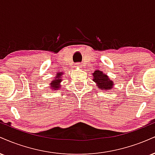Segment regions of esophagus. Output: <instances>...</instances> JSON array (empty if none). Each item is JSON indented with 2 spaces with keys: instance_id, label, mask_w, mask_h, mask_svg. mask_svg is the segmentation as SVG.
Instances as JSON below:
<instances>
[{
  "instance_id": "esophagus-1",
  "label": "esophagus",
  "mask_w": 155,
  "mask_h": 155,
  "mask_svg": "<svg viewBox=\"0 0 155 155\" xmlns=\"http://www.w3.org/2000/svg\"><path fill=\"white\" fill-rule=\"evenodd\" d=\"M76 68H81V67H82V64L80 63H76Z\"/></svg>"
}]
</instances>
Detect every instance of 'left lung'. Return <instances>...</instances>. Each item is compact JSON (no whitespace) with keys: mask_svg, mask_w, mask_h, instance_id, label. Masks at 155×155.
I'll use <instances>...</instances> for the list:
<instances>
[{"mask_svg":"<svg viewBox=\"0 0 155 155\" xmlns=\"http://www.w3.org/2000/svg\"><path fill=\"white\" fill-rule=\"evenodd\" d=\"M93 81L97 84V87L101 90H111L113 88V81L108 78V76L101 71L97 70L92 74Z\"/></svg>","mask_w":155,"mask_h":155,"instance_id":"8db88e82","label":"left lung"}]
</instances>
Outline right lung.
<instances>
[{"mask_svg": "<svg viewBox=\"0 0 155 155\" xmlns=\"http://www.w3.org/2000/svg\"><path fill=\"white\" fill-rule=\"evenodd\" d=\"M62 75H63V73H57L56 76L54 78V79L51 81V83L50 84V86L49 87L51 89H53L54 90H59L60 87V84L62 81Z\"/></svg>", "mask_w": 155, "mask_h": 155, "instance_id": "obj_1", "label": "right lung"}]
</instances>
